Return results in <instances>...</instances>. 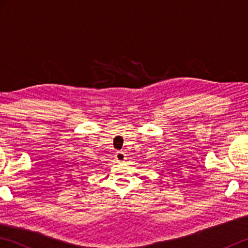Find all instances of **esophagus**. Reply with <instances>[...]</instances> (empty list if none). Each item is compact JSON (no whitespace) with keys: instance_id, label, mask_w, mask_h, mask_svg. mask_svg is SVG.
<instances>
[{"instance_id":"1","label":"esophagus","mask_w":248,"mask_h":248,"mask_svg":"<svg viewBox=\"0 0 248 248\" xmlns=\"http://www.w3.org/2000/svg\"><path fill=\"white\" fill-rule=\"evenodd\" d=\"M116 159H117V162H119V163H121V162H124V159H125V155H124V152H120V151H118V152L116 153Z\"/></svg>"}]
</instances>
